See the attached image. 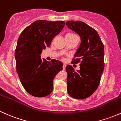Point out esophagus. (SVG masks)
I'll return each instance as SVG.
<instances>
[{
	"label": "esophagus",
	"instance_id": "esophagus-1",
	"mask_svg": "<svg viewBox=\"0 0 121 121\" xmlns=\"http://www.w3.org/2000/svg\"><path fill=\"white\" fill-rule=\"evenodd\" d=\"M66 67V64H63V70H65Z\"/></svg>",
	"mask_w": 121,
	"mask_h": 121
}]
</instances>
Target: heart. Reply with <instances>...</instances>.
Returning <instances> with one entry per match:
<instances>
[{
    "label": "heart",
    "instance_id": "b5f03b06",
    "mask_svg": "<svg viewBox=\"0 0 121 121\" xmlns=\"http://www.w3.org/2000/svg\"><path fill=\"white\" fill-rule=\"evenodd\" d=\"M66 37H67V38L70 39H73V38H76V37H78V36L74 33H69L66 35Z\"/></svg>",
    "mask_w": 121,
    "mask_h": 121
}]
</instances>
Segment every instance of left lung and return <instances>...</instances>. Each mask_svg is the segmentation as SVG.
Here are the masks:
<instances>
[{
	"mask_svg": "<svg viewBox=\"0 0 121 121\" xmlns=\"http://www.w3.org/2000/svg\"><path fill=\"white\" fill-rule=\"evenodd\" d=\"M81 38L80 47L71 63H80V70L67 65V92L71 97L84 99L91 96L100 84L104 67V45L95 29L80 21L66 22Z\"/></svg>",
	"mask_w": 121,
	"mask_h": 121,
	"instance_id": "8db88e82",
	"label": "left lung"
}]
</instances>
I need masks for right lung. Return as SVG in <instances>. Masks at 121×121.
<instances>
[{
  "instance_id": "add662e5",
  "label": "right lung",
  "mask_w": 121,
  "mask_h": 121,
  "mask_svg": "<svg viewBox=\"0 0 121 121\" xmlns=\"http://www.w3.org/2000/svg\"><path fill=\"white\" fill-rule=\"evenodd\" d=\"M64 21H36L22 32L15 50L16 70L25 91L37 97L49 95L53 80L63 69V63L41 59L43 50L50 47L54 37L64 27Z\"/></svg>"
}]
</instances>
